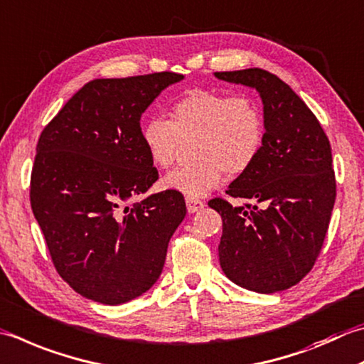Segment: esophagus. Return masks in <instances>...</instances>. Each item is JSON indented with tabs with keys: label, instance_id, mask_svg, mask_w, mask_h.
Wrapping results in <instances>:
<instances>
[{
	"label": "esophagus",
	"instance_id": "34e87169",
	"mask_svg": "<svg viewBox=\"0 0 364 364\" xmlns=\"http://www.w3.org/2000/svg\"><path fill=\"white\" fill-rule=\"evenodd\" d=\"M186 206H188L189 213H197V211H200L203 208L205 203L202 200H198V198L186 197Z\"/></svg>",
	"mask_w": 364,
	"mask_h": 364
}]
</instances>
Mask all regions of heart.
<instances>
[{
    "mask_svg": "<svg viewBox=\"0 0 364 364\" xmlns=\"http://www.w3.org/2000/svg\"><path fill=\"white\" fill-rule=\"evenodd\" d=\"M170 119L149 118L141 140L149 159L167 168L184 141L192 159L162 178L161 186L186 197H202L219 186L225 172L241 175L259 158L265 139V119L252 96H229L215 90H191L168 110Z\"/></svg>",
    "mask_w": 364,
    "mask_h": 364,
    "instance_id": "1",
    "label": "heart"
}]
</instances>
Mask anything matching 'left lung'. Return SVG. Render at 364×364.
Returning a JSON list of instances; mask_svg holds the SVG:
<instances>
[{
    "mask_svg": "<svg viewBox=\"0 0 364 364\" xmlns=\"http://www.w3.org/2000/svg\"><path fill=\"white\" fill-rule=\"evenodd\" d=\"M215 77L257 90L265 119L259 158L225 191L265 206L208 202L223 218L220 268L240 287L274 294L300 282L323 246L336 200L330 140L301 97L268 70Z\"/></svg>",
    "mask_w": 364,
    "mask_h": 364,
    "instance_id": "obj_1",
    "label": "left lung"
}]
</instances>
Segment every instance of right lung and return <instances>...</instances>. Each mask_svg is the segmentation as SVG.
<instances>
[{
	"mask_svg": "<svg viewBox=\"0 0 364 364\" xmlns=\"http://www.w3.org/2000/svg\"><path fill=\"white\" fill-rule=\"evenodd\" d=\"M181 74L96 78L42 131L30 200L56 272L77 294L121 304L162 273L168 241L186 216L180 192L127 205L158 180L140 118Z\"/></svg>",
	"mask_w": 364,
	"mask_h": 364,
	"instance_id": "right-lung-1",
	"label": "right lung"
}]
</instances>
